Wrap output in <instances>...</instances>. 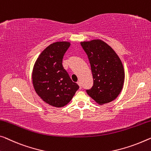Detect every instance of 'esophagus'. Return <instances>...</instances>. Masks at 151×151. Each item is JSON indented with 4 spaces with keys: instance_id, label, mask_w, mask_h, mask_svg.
I'll return each instance as SVG.
<instances>
[{
    "instance_id": "34e87169",
    "label": "esophagus",
    "mask_w": 151,
    "mask_h": 151,
    "mask_svg": "<svg viewBox=\"0 0 151 151\" xmlns=\"http://www.w3.org/2000/svg\"><path fill=\"white\" fill-rule=\"evenodd\" d=\"M77 83L79 85V86H80V89L82 88V85H81V82H80V81H79V82H78Z\"/></svg>"
}]
</instances>
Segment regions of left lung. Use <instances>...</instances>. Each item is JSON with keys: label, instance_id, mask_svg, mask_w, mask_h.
Instances as JSON below:
<instances>
[{"label": "left lung", "instance_id": "1", "mask_svg": "<svg viewBox=\"0 0 151 151\" xmlns=\"http://www.w3.org/2000/svg\"><path fill=\"white\" fill-rule=\"evenodd\" d=\"M88 57L93 86L86 92L99 105L109 103L119 96L124 86L125 71L115 50L99 39L81 42Z\"/></svg>", "mask_w": 151, "mask_h": 151}]
</instances>
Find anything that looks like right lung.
I'll return each instance as SVG.
<instances>
[{
	"mask_svg": "<svg viewBox=\"0 0 151 151\" xmlns=\"http://www.w3.org/2000/svg\"><path fill=\"white\" fill-rule=\"evenodd\" d=\"M70 45L67 41L50 44L39 55L32 71V83L37 94L55 107L68 104L79 88L62 65Z\"/></svg>",
	"mask_w": 151,
	"mask_h": 151,
	"instance_id": "add662e5",
	"label": "right lung"
}]
</instances>
